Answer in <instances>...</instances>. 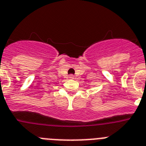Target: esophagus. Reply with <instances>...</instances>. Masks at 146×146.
Wrapping results in <instances>:
<instances>
[{"mask_svg":"<svg viewBox=\"0 0 146 146\" xmlns=\"http://www.w3.org/2000/svg\"><path fill=\"white\" fill-rule=\"evenodd\" d=\"M69 78H70V79H73V78H74V76H73V75H70Z\"/></svg>","mask_w":146,"mask_h":146,"instance_id":"34e87169","label":"esophagus"}]
</instances>
